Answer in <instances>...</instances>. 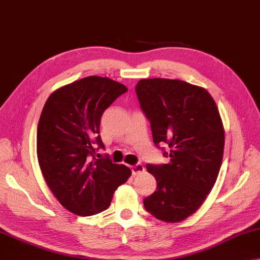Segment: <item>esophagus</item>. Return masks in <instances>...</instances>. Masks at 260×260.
<instances>
[{"label": "esophagus", "mask_w": 260, "mask_h": 260, "mask_svg": "<svg viewBox=\"0 0 260 260\" xmlns=\"http://www.w3.org/2000/svg\"><path fill=\"white\" fill-rule=\"evenodd\" d=\"M144 171H145V167H144L142 164H137V165L131 166V172H133V175L141 174Z\"/></svg>", "instance_id": "34e87169"}]
</instances>
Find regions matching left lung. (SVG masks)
Masks as SVG:
<instances>
[{"mask_svg": "<svg viewBox=\"0 0 260 260\" xmlns=\"http://www.w3.org/2000/svg\"><path fill=\"white\" fill-rule=\"evenodd\" d=\"M136 93L150 119L153 143H166L170 162L147 165L157 189L144 199L149 213L166 223L193 215L216 182L224 151V126L203 87L181 80L142 79ZM167 157V155H166Z\"/></svg>", "mask_w": 260, "mask_h": 260, "instance_id": "left-lung-1", "label": "left lung"}]
</instances>
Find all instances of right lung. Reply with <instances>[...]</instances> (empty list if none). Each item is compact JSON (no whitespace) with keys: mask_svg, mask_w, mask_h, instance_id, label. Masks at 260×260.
<instances>
[{"mask_svg":"<svg viewBox=\"0 0 260 260\" xmlns=\"http://www.w3.org/2000/svg\"><path fill=\"white\" fill-rule=\"evenodd\" d=\"M126 90L109 78L91 75L59 87L44 105L37 127L39 167L60 205L78 216L106 210L131 175L125 165L90 158L95 143L103 147V111Z\"/></svg>","mask_w":260,"mask_h":260,"instance_id":"obj_1","label":"right lung"}]
</instances>
